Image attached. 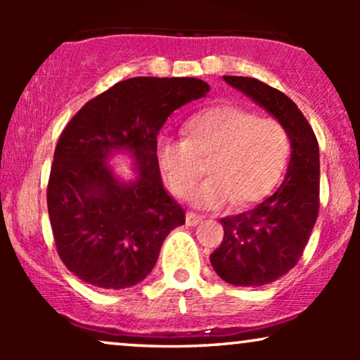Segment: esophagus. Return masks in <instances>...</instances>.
Here are the masks:
<instances>
[{"label": "esophagus", "instance_id": "34e87169", "mask_svg": "<svg viewBox=\"0 0 360 360\" xmlns=\"http://www.w3.org/2000/svg\"><path fill=\"white\" fill-rule=\"evenodd\" d=\"M203 218L205 217H201V214H196V213H193V212L186 213V223H188L189 226H196L198 223L203 221Z\"/></svg>", "mask_w": 360, "mask_h": 360}]
</instances>
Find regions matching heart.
I'll use <instances>...</instances> for the list:
<instances>
[{"label": "heart", "instance_id": "b5f03b06", "mask_svg": "<svg viewBox=\"0 0 360 360\" xmlns=\"http://www.w3.org/2000/svg\"><path fill=\"white\" fill-rule=\"evenodd\" d=\"M288 157L286 127L237 105L203 111L189 122L188 139H162L157 146L160 172L181 200L202 175V162H210L214 176L191 196L194 205L210 210L264 200L281 179Z\"/></svg>", "mask_w": 360, "mask_h": 360}]
</instances>
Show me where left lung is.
Masks as SVG:
<instances>
[{
    "instance_id": "left-lung-1",
    "label": "left lung",
    "mask_w": 360,
    "mask_h": 360,
    "mask_svg": "<svg viewBox=\"0 0 360 360\" xmlns=\"http://www.w3.org/2000/svg\"><path fill=\"white\" fill-rule=\"evenodd\" d=\"M223 79L278 118L291 142L279 188L249 212L221 218L223 242L210 255L223 281L257 288L286 274L303 255L320 208V150L313 128L291 98L254 77Z\"/></svg>"
}]
</instances>
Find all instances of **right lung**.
<instances>
[{
  "instance_id": "obj_1",
  "label": "right lung",
  "mask_w": 360,
  "mask_h": 360,
  "mask_svg": "<svg viewBox=\"0 0 360 360\" xmlns=\"http://www.w3.org/2000/svg\"><path fill=\"white\" fill-rule=\"evenodd\" d=\"M196 77H131L86 103L60 134L47 186L57 254L76 278L125 289L154 269L164 238L186 220L162 186L157 134L169 115L206 96ZM125 150L134 181L115 178L105 160Z\"/></svg>"
}]
</instances>
